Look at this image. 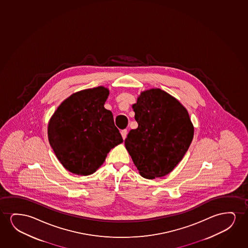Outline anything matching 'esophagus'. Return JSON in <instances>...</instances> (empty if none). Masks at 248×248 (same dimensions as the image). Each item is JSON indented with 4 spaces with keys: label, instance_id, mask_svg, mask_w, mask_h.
<instances>
[{
    "label": "esophagus",
    "instance_id": "34e87169",
    "mask_svg": "<svg viewBox=\"0 0 248 248\" xmlns=\"http://www.w3.org/2000/svg\"><path fill=\"white\" fill-rule=\"evenodd\" d=\"M121 135H122L123 139L125 140L126 136H127V129H123L121 131Z\"/></svg>",
    "mask_w": 248,
    "mask_h": 248
}]
</instances>
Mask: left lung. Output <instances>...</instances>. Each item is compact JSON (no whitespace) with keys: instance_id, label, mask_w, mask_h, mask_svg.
Listing matches in <instances>:
<instances>
[{"instance_id":"obj_1","label":"left lung","mask_w":248,"mask_h":248,"mask_svg":"<svg viewBox=\"0 0 248 248\" xmlns=\"http://www.w3.org/2000/svg\"><path fill=\"white\" fill-rule=\"evenodd\" d=\"M132 108L138 128L128 134L126 149L141 176H165L182 160L193 139L189 113L161 89L141 92Z\"/></svg>"}]
</instances>
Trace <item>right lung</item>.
<instances>
[{"instance_id": "1", "label": "right lung", "mask_w": 248, "mask_h": 248, "mask_svg": "<svg viewBox=\"0 0 248 248\" xmlns=\"http://www.w3.org/2000/svg\"><path fill=\"white\" fill-rule=\"evenodd\" d=\"M109 90L103 86L74 93L62 102L48 123V140L62 165L90 175L108 153L123 142L111 111L104 108Z\"/></svg>"}]
</instances>
